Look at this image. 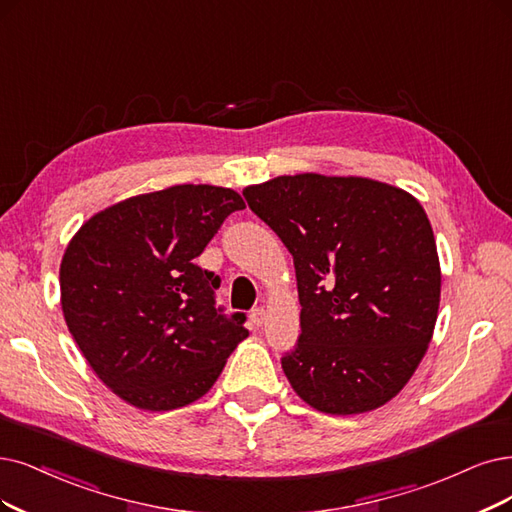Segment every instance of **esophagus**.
<instances>
[{"instance_id": "obj_1", "label": "esophagus", "mask_w": 512, "mask_h": 512, "mask_svg": "<svg viewBox=\"0 0 512 512\" xmlns=\"http://www.w3.org/2000/svg\"><path fill=\"white\" fill-rule=\"evenodd\" d=\"M263 323H266V310H263V308H253L251 310V325L259 329Z\"/></svg>"}]
</instances>
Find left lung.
<instances>
[{"label":"left lung","instance_id":"obj_1","mask_svg":"<svg viewBox=\"0 0 512 512\" xmlns=\"http://www.w3.org/2000/svg\"><path fill=\"white\" fill-rule=\"evenodd\" d=\"M242 196L293 255L301 333L280 358L293 390L333 415L388 403L418 369L439 312L437 242L422 204L380 181L314 173Z\"/></svg>","mask_w":512,"mask_h":512}]
</instances>
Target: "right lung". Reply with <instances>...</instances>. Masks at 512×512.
I'll use <instances>...</instances> for the list:
<instances>
[{"label": "right lung", "mask_w": 512, "mask_h": 512, "mask_svg": "<svg viewBox=\"0 0 512 512\" xmlns=\"http://www.w3.org/2000/svg\"><path fill=\"white\" fill-rule=\"evenodd\" d=\"M244 202L227 187L173 185L88 219L61 263L67 327L92 371L149 411L194 403L249 335L217 306L221 278L194 261Z\"/></svg>", "instance_id": "obj_1"}]
</instances>
